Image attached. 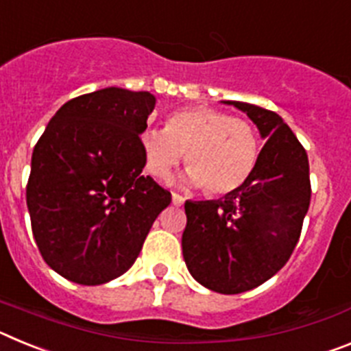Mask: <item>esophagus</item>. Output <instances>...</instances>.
<instances>
[{"mask_svg": "<svg viewBox=\"0 0 351 351\" xmlns=\"http://www.w3.org/2000/svg\"><path fill=\"white\" fill-rule=\"evenodd\" d=\"M172 204L176 207H181L182 204H184V198H182L179 193H172Z\"/></svg>", "mask_w": 351, "mask_h": 351, "instance_id": "34e87169", "label": "esophagus"}]
</instances>
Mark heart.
<instances>
[{
  "instance_id": "b5f03b06",
  "label": "heart",
  "mask_w": 351,
  "mask_h": 351,
  "mask_svg": "<svg viewBox=\"0 0 351 351\" xmlns=\"http://www.w3.org/2000/svg\"><path fill=\"white\" fill-rule=\"evenodd\" d=\"M145 167L167 181L186 154L182 181L204 186L209 195L243 188L260 158V138L250 121L213 107H188L170 114L165 128H145L141 135Z\"/></svg>"
}]
</instances>
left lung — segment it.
I'll return each mask as SVG.
<instances>
[{
    "label": "left lung",
    "instance_id": "1",
    "mask_svg": "<svg viewBox=\"0 0 351 351\" xmlns=\"http://www.w3.org/2000/svg\"><path fill=\"white\" fill-rule=\"evenodd\" d=\"M243 110L265 145L250 181L218 200L184 204L182 256L195 280L218 293H243L271 280L295 250L309 209L308 154L267 108L225 100Z\"/></svg>",
    "mask_w": 351,
    "mask_h": 351
}]
</instances>
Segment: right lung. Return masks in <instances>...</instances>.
<instances>
[{
    "label": "right lung",
    "mask_w": 351,
    "mask_h": 351,
    "mask_svg": "<svg viewBox=\"0 0 351 351\" xmlns=\"http://www.w3.org/2000/svg\"><path fill=\"white\" fill-rule=\"evenodd\" d=\"M156 98L105 88L66 101L31 156L27 210L49 267L79 285H104L137 260L172 200L145 167L141 135Z\"/></svg>",
    "instance_id": "right-lung-1"
}]
</instances>
